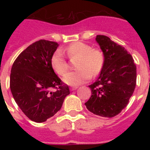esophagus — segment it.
<instances>
[{
	"label": "esophagus",
	"instance_id": "esophagus-1",
	"mask_svg": "<svg viewBox=\"0 0 150 150\" xmlns=\"http://www.w3.org/2000/svg\"><path fill=\"white\" fill-rule=\"evenodd\" d=\"M78 87H73V88H71V91H75V90L77 89Z\"/></svg>",
	"mask_w": 150,
	"mask_h": 150
}]
</instances>
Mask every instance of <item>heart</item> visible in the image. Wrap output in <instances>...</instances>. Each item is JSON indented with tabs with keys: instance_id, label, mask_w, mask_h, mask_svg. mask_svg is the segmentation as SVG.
Returning <instances> with one entry per match:
<instances>
[{
	"instance_id": "heart-1",
	"label": "heart",
	"mask_w": 150,
	"mask_h": 150,
	"mask_svg": "<svg viewBox=\"0 0 150 150\" xmlns=\"http://www.w3.org/2000/svg\"><path fill=\"white\" fill-rule=\"evenodd\" d=\"M70 59H76L77 70L66 74L63 81L71 86H76L86 82L92 75H97L104 64V55L98 50L91 49V46L82 42H76L65 49ZM51 66L59 75H63L68 70V64L61 50L55 51L51 57ZM92 74H91V73Z\"/></svg>"
}]
</instances>
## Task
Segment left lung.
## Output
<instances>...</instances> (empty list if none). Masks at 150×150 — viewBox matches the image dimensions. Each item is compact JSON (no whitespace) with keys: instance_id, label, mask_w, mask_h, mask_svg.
Here are the masks:
<instances>
[{"instance_id":"1","label":"left lung","mask_w":150,"mask_h":150,"mask_svg":"<svg viewBox=\"0 0 150 150\" xmlns=\"http://www.w3.org/2000/svg\"><path fill=\"white\" fill-rule=\"evenodd\" d=\"M104 55L100 75L88 86L91 96L85 105L91 112L112 118L126 107L136 86L137 70L132 56L127 50L104 35H97Z\"/></svg>"}]
</instances>
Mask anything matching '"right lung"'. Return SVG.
<instances>
[{
  "instance_id": "1",
  "label": "right lung",
  "mask_w": 150,
  "mask_h": 150,
  "mask_svg": "<svg viewBox=\"0 0 150 150\" xmlns=\"http://www.w3.org/2000/svg\"><path fill=\"white\" fill-rule=\"evenodd\" d=\"M59 44L40 40L26 48L14 62L10 74V90L22 112L35 122H43L62 108L70 94L54 72L51 57ZM52 88H59L51 92Z\"/></svg>"
}]
</instances>
